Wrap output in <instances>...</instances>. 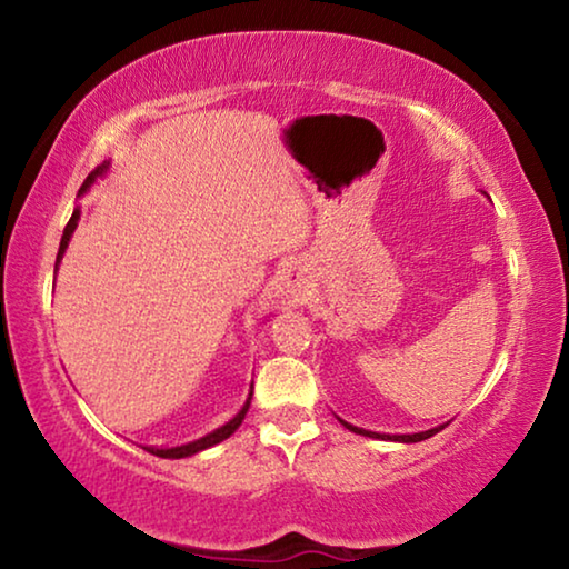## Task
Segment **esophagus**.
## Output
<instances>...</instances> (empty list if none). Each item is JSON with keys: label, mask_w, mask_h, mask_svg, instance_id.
Wrapping results in <instances>:
<instances>
[{"label": "esophagus", "mask_w": 569, "mask_h": 569, "mask_svg": "<svg viewBox=\"0 0 569 569\" xmlns=\"http://www.w3.org/2000/svg\"><path fill=\"white\" fill-rule=\"evenodd\" d=\"M281 296H286L291 303H301L306 296V281L298 271H288L283 276V286H281Z\"/></svg>", "instance_id": "1"}]
</instances>
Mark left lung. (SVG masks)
I'll return each instance as SVG.
<instances>
[{"label":"left lung","mask_w":569,"mask_h":569,"mask_svg":"<svg viewBox=\"0 0 569 569\" xmlns=\"http://www.w3.org/2000/svg\"><path fill=\"white\" fill-rule=\"evenodd\" d=\"M346 429L349 431H353V435H361V437H371V439H387V441H403V445H411V441H423V439H429V437H435L437 431H441L447 427V423H441V427H435V429H429V431H419V435H379V431H369V429H359V427H353V423H349V421H343V419H339Z\"/></svg>","instance_id":"left-lung-1"}]
</instances>
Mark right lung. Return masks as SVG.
I'll list each match as a JSON object with an SVG mask.
<instances>
[{"label":"right lung","instance_id":"add662e5","mask_svg":"<svg viewBox=\"0 0 569 569\" xmlns=\"http://www.w3.org/2000/svg\"><path fill=\"white\" fill-rule=\"evenodd\" d=\"M108 170V162H102V166L94 170V172H90L88 176V180L82 182V188H80V196L84 190H88L92 182H94V178L98 176H102V172ZM77 220H80V208H74V213H72V218H70V223L64 226V233H62V240H60V250H57V263H54V271H57V266H60V261H62V256H64V248H67V243H70V238H72V233H74V228H77ZM253 389V387H250ZM253 393V391H250ZM250 393H248V399H246V403H243V409H240L233 419H230L228 423H223V427L220 429H216V431H210V435H206V437H200V439H196V441H190V445H182V447H172V449H156V447H146L150 455H156V457H162V459H182V457H192V455H198V451H203V449H208V447H213V445H220V441L223 439H228L230 435H233V431L240 427V421L246 419V411H248V407H250Z\"/></svg>","mask_w":569,"mask_h":569}]
</instances>
